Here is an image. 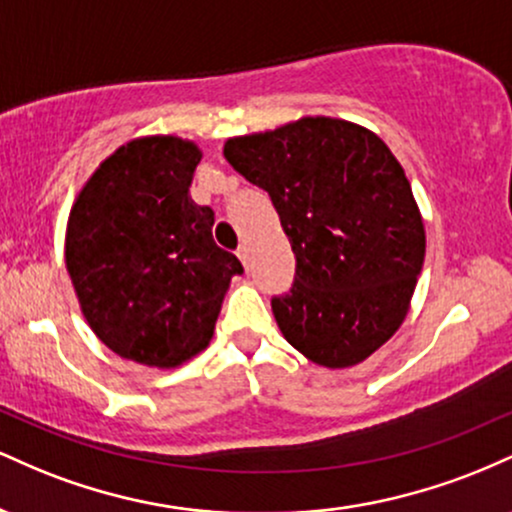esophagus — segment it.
<instances>
[{
  "mask_svg": "<svg viewBox=\"0 0 512 512\" xmlns=\"http://www.w3.org/2000/svg\"><path fill=\"white\" fill-rule=\"evenodd\" d=\"M238 257H240V262H243V267L250 269V250H248V245H240Z\"/></svg>",
  "mask_w": 512,
  "mask_h": 512,
  "instance_id": "esophagus-1",
  "label": "esophagus"
}]
</instances>
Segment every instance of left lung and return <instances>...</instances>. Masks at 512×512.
Returning <instances> with one entry per match:
<instances>
[{"instance_id":"8db88e82","label":"left lung","mask_w":512,"mask_h":512,"mask_svg":"<svg viewBox=\"0 0 512 512\" xmlns=\"http://www.w3.org/2000/svg\"><path fill=\"white\" fill-rule=\"evenodd\" d=\"M223 154L267 192L296 255L291 291L272 298L286 342L325 368L366 361L402 325L426 255L397 158L332 117L228 139Z\"/></svg>"}]
</instances>
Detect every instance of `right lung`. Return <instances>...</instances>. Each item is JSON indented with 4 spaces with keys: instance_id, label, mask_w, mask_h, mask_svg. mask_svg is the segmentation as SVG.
I'll list each match as a JSON object with an SVG mask.
<instances>
[{
    "instance_id": "add662e5",
    "label": "right lung",
    "mask_w": 512,
    "mask_h": 512,
    "mask_svg": "<svg viewBox=\"0 0 512 512\" xmlns=\"http://www.w3.org/2000/svg\"><path fill=\"white\" fill-rule=\"evenodd\" d=\"M199 149L178 137L134 139L76 197L67 269L81 313L117 356L175 368L209 344L243 264L211 238L214 211L192 202Z\"/></svg>"
}]
</instances>
